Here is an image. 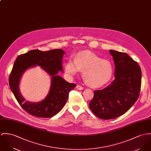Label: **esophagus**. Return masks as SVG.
<instances>
[{"mask_svg":"<svg viewBox=\"0 0 151 151\" xmlns=\"http://www.w3.org/2000/svg\"><path fill=\"white\" fill-rule=\"evenodd\" d=\"M76 88H77V89H78V90H83V88L82 86H81L79 85H77Z\"/></svg>","mask_w":151,"mask_h":151,"instance_id":"34e87169","label":"esophagus"}]
</instances>
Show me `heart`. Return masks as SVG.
I'll return each instance as SVG.
<instances>
[{
	"instance_id": "obj_1",
	"label": "heart",
	"mask_w": 151,
	"mask_h": 151,
	"mask_svg": "<svg viewBox=\"0 0 151 151\" xmlns=\"http://www.w3.org/2000/svg\"><path fill=\"white\" fill-rule=\"evenodd\" d=\"M80 71H83L82 77L89 86L99 88L110 81L113 66L109 60L91 51H82L75 56L74 60L69 59L65 66V73L70 78Z\"/></svg>"
}]
</instances>
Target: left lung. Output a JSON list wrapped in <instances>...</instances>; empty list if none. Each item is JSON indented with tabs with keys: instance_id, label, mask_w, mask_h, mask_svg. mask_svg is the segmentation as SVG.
I'll return each mask as SVG.
<instances>
[{
	"instance_id": "left-lung-1",
	"label": "left lung",
	"mask_w": 151,
	"mask_h": 151,
	"mask_svg": "<svg viewBox=\"0 0 151 151\" xmlns=\"http://www.w3.org/2000/svg\"><path fill=\"white\" fill-rule=\"evenodd\" d=\"M115 65V80L107 88L94 91L89 106L101 119L124 114L137 101L141 89V70L128 54L110 50Z\"/></svg>"
}]
</instances>
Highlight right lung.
I'll return each mask as SVG.
<instances>
[{
	"instance_id": "add662e5",
	"label": "right lung",
	"mask_w": 151,
	"mask_h": 151,
	"mask_svg": "<svg viewBox=\"0 0 151 151\" xmlns=\"http://www.w3.org/2000/svg\"><path fill=\"white\" fill-rule=\"evenodd\" d=\"M65 51L62 49L41 51L34 50L19 55L9 77L10 89L22 108L29 114L39 118H50L57 114L66 104L69 92L76 86L58 75L63 72L62 59ZM40 66L51 77V86L49 93L41 102L26 101L20 93L19 83L23 73L27 69Z\"/></svg>"
}]
</instances>
